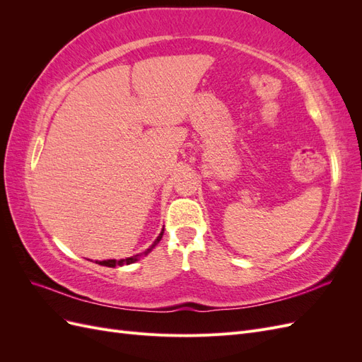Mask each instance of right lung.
Segmentation results:
<instances>
[{
    "instance_id": "obj_1",
    "label": "right lung",
    "mask_w": 362,
    "mask_h": 362,
    "mask_svg": "<svg viewBox=\"0 0 362 362\" xmlns=\"http://www.w3.org/2000/svg\"><path fill=\"white\" fill-rule=\"evenodd\" d=\"M163 233H164V228L161 229V233H160V235L157 237L156 242L151 245V247L148 249V252H149L151 249H154V247H156V245H158V243H160V240H161V237H163ZM148 252H146V254H148ZM141 255H144V254H137V255H134V257H129V258H125V259H107V261H100V262H98V264L105 266V267H116V266L131 264V262H136Z\"/></svg>"
}]
</instances>
